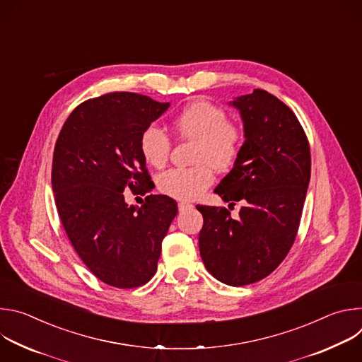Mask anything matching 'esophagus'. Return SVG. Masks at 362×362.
Masks as SVG:
<instances>
[{"label": "esophagus", "mask_w": 362, "mask_h": 362, "mask_svg": "<svg viewBox=\"0 0 362 362\" xmlns=\"http://www.w3.org/2000/svg\"><path fill=\"white\" fill-rule=\"evenodd\" d=\"M179 211H185V209H187V208H192V204L190 203H187V202H179Z\"/></svg>", "instance_id": "34e87169"}]
</instances>
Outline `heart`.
Instances as JSON below:
<instances>
[{"instance_id":"heart-1","label":"heart","mask_w":362,"mask_h":362,"mask_svg":"<svg viewBox=\"0 0 362 362\" xmlns=\"http://www.w3.org/2000/svg\"><path fill=\"white\" fill-rule=\"evenodd\" d=\"M176 133L194 140L192 168H173L159 175V190L179 200H192L214 183V169L229 170L238 160L243 136L238 126L228 122L226 113L206 100L187 105L173 120ZM172 143L163 129L147 126L140 136V151L153 168L166 165Z\"/></svg>"}]
</instances>
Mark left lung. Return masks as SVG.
<instances>
[{
  "instance_id": "left-lung-1",
  "label": "left lung",
  "mask_w": 362,
  "mask_h": 362,
  "mask_svg": "<svg viewBox=\"0 0 362 362\" xmlns=\"http://www.w3.org/2000/svg\"><path fill=\"white\" fill-rule=\"evenodd\" d=\"M229 105L239 110L245 141L215 193L243 206L233 219L225 208L197 204L199 249L211 275L243 286L268 276L288 255L311 179V151L293 112L268 91L256 88Z\"/></svg>"
}]
</instances>
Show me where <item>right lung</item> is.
Returning a JSON list of instances; mask_svg holds the SVG:
<instances>
[{
	"label": "right lung",
	"mask_w": 362,
	"mask_h": 362,
	"mask_svg": "<svg viewBox=\"0 0 362 362\" xmlns=\"http://www.w3.org/2000/svg\"><path fill=\"white\" fill-rule=\"evenodd\" d=\"M169 106L136 93L87 100L71 112L54 147L51 185L64 230L86 267L110 286L151 279L177 215L169 196L148 194L141 206H129L123 193L154 187L140 136Z\"/></svg>",
	"instance_id": "1"
}]
</instances>
